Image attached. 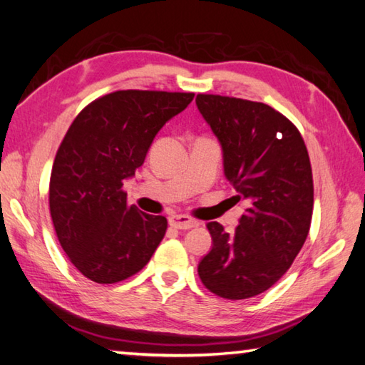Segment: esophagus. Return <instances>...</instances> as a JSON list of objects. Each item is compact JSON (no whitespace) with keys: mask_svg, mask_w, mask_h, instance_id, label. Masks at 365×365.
Masks as SVG:
<instances>
[{"mask_svg":"<svg viewBox=\"0 0 365 365\" xmlns=\"http://www.w3.org/2000/svg\"><path fill=\"white\" fill-rule=\"evenodd\" d=\"M168 223L176 230H190V228H197L198 226V222H195L193 218L187 215H172L168 218Z\"/></svg>","mask_w":365,"mask_h":365,"instance_id":"obj_1","label":"esophagus"}]
</instances>
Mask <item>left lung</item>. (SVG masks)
<instances>
[{"instance_id": "obj_1", "label": "left lung", "mask_w": 365, "mask_h": 365, "mask_svg": "<svg viewBox=\"0 0 365 365\" xmlns=\"http://www.w3.org/2000/svg\"><path fill=\"white\" fill-rule=\"evenodd\" d=\"M200 114L222 145L225 176L247 203L234 234L209 222L212 248L198 264L210 292L244 299L284 274L311 228L309 155L295 125L269 104L197 95Z\"/></svg>"}]
</instances>
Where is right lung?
Listing matches in <instances>:
<instances>
[{"mask_svg":"<svg viewBox=\"0 0 365 365\" xmlns=\"http://www.w3.org/2000/svg\"><path fill=\"white\" fill-rule=\"evenodd\" d=\"M195 93L118 91L79 112L56 153L50 212L59 244L91 281L114 284L148 264L167 231V218L129 206L133 178L170 118Z\"/></svg>","mask_w":365,"mask_h":365,"instance_id":"obj_1","label":"right lung"}]
</instances>
